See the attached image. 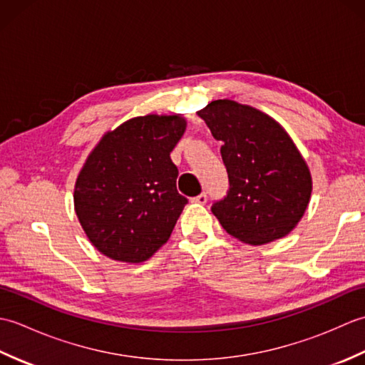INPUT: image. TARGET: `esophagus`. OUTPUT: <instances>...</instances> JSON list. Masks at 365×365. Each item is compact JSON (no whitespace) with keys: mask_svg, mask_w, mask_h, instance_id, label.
<instances>
[{"mask_svg":"<svg viewBox=\"0 0 365 365\" xmlns=\"http://www.w3.org/2000/svg\"><path fill=\"white\" fill-rule=\"evenodd\" d=\"M191 202H195V204H200V205L207 204V192H200L199 196H196V197H192V199H191Z\"/></svg>","mask_w":365,"mask_h":365,"instance_id":"34e87169","label":"esophagus"}]
</instances>
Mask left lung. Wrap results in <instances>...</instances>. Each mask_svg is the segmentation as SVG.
I'll use <instances>...</instances> for the list:
<instances>
[{
  "instance_id": "left-lung-1",
  "label": "left lung",
  "mask_w": 365,
  "mask_h": 365,
  "mask_svg": "<svg viewBox=\"0 0 365 365\" xmlns=\"http://www.w3.org/2000/svg\"><path fill=\"white\" fill-rule=\"evenodd\" d=\"M215 139L229 175V191L212 205L229 235L265 245L297 227L312 192V177L287 131L268 114L234 100L197 111Z\"/></svg>"
}]
</instances>
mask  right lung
<instances>
[{"label": "right lung", "mask_w": 365, "mask_h": 365, "mask_svg": "<svg viewBox=\"0 0 365 365\" xmlns=\"http://www.w3.org/2000/svg\"><path fill=\"white\" fill-rule=\"evenodd\" d=\"M182 115L147 114L108 131L89 153L73 202L89 242L106 257L139 263L165 245L188 199L178 195L170 152Z\"/></svg>", "instance_id": "add662e5"}]
</instances>
